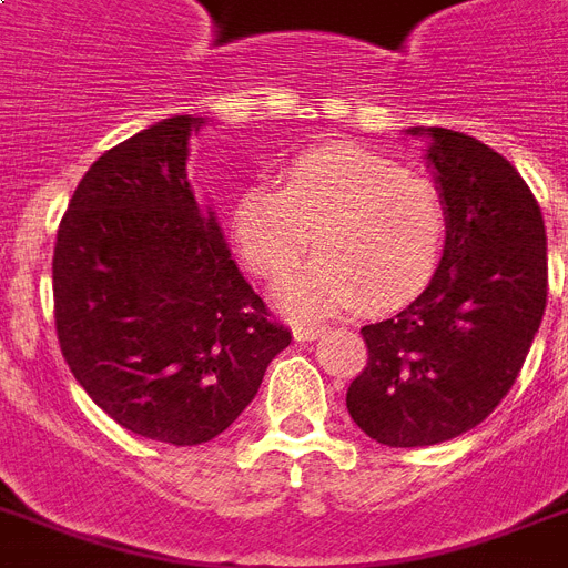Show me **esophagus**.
<instances>
[{"instance_id": "1", "label": "esophagus", "mask_w": 568, "mask_h": 568, "mask_svg": "<svg viewBox=\"0 0 568 568\" xmlns=\"http://www.w3.org/2000/svg\"><path fill=\"white\" fill-rule=\"evenodd\" d=\"M321 333H324V327H306V324H297V327H294V338H297V342H303V345L315 342Z\"/></svg>"}]
</instances>
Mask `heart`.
<instances>
[{
	"instance_id": "b5f03b06",
	"label": "heart",
	"mask_w": 568,
	"mask_h": 568,
	"mask_svg": "<svg viewBox=\"0 0 568 568\" xmlns=\"http://www.w3.org/2000/svg\"><path fill=\"white\" fill-rule=\"evenodd\" d=\"M230 244L274 283L312 247L321 256L280 285L294 315L388 312L415 301L448 253V203L430 176L363 146H318L285 164L280 191L253 185L230 209Z\"/></svg>"
}]
</instances>
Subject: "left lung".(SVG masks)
<instances>
[{
  "mask_svg": "<svg viewBox=\"0 0 568 568\" xmlns=\"http://www.w3.org/2000/svg\"><path fill=\"white\" fill-rule=\"evenodd\" d=\"M409 132L430 135L450 235L436 280L363 327L368 363L347 413L388 448L439 445L484 422L519 377L548 297L546 223L519 171L454 129Z\"/></svg>",
  "mask_w": 568,
  "mask_h": 568,
  "instance_id": "8db88e82",
  "label": "left lung"
}]
</instances>
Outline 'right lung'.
<instances>
[{
    "label": "right lung",
    "instance_id": "right-lung-1",
    "mask_svg": "<svg viewBox=\"0 0 568 568\" xmlns=\"http://www.w3.org/2000/svg\"><path fill=\"white\" fill-rule=\"evenodd\" d=\"M203 126L176 114L105 150L52 256L58 345L79 386L120 427L176 448L226 430L292 342L196 205L185 159Z\"/></svg>",
    "mask_w": 568,
    "mask_h": 568
}]
</instances>
